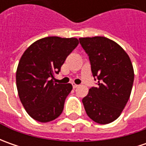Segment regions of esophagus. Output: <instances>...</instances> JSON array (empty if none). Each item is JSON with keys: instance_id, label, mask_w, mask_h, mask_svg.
Masks as SVG:
<instances>
[{"instance_id": "esophagus-1", "label": "esophagus", "mask_w": 146, "mask_h": 146, "mask_svg": "<svg viewBox=\"0 0 146 146\" xmlns=\"http://www.w3.org/2000/svg\"><path fill=\"white\" fill-rule=\"evenodd\" d=\"M72 86H73V88H76L78 87L79 85H78V84H75V83H73V84H72Z\"/></svg>"}]
</instances>
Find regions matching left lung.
<instances>
[{
  "instance_id": "1",
  "label": "left lung",
  "mask_w": 146,
  "mask_h": 146,
  "mask_svg": "<svg viewBox=\"0 0 146 146\" xmlns=\"http://www.w3.org/2000/svg\"><path fill=\"white\" fill-rule=\"evenodd\" d=\"M88 56L98 86L92 87L83 98L88 116L100 124L115 121L125 107L132 92L134 70L128 55L108 38H80Z\"/></svg>"
}]
</instances>
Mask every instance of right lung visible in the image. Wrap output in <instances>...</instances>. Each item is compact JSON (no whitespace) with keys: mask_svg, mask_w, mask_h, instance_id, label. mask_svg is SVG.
<instances>
[{"mask_svg":"<svg viewBox=\"0 0 146 146\" xmlns=\"http://www.w3.org/2000/svg\"><path fill=\"white\" fill-rule=\"evenodd\" d=\"M78 44L76 38L48 36L33 43L23 54L16 72L17 89L26 111L35 120L47 123L62 114L72 85L55 83L53 76Z\"/></svg>","mask_w":146,"mask_h":146,"instance_id":"add662e5","label":"right lung"}]
</instances>
